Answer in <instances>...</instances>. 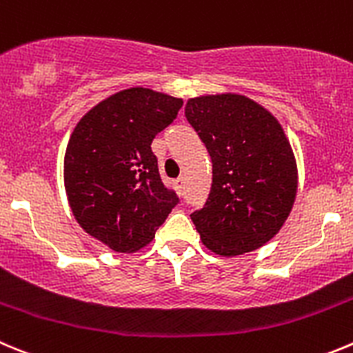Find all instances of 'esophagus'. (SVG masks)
I'll use <instances>...</instances> for the list:
<instances>
[{
    "mask_svg": "<svg viewBox=\"0 0 353 353\" xmlns=\"http://www.w3.org/2000/svg\"><path fill=\"white\" fill-rule=\"evenodd\" d=\"M174 186H176V190L179 193L184 192V177H179V179L174 181Z\"/></svg>",
    "mask_w": 353,
    "mask_h": 353,
    "instance_id": "1",
    "label": "esophagus"
}]
</instances>
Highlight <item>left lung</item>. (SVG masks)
Here are the masks:
<instances>
[{
  "mask_svg": "<svg viewBox=\"0 0 353 353\" xmlns=\"http://www.w3.org/2000/svg\"><path fill=\"white\" fill-rule=\"evenodd\" d=\"M184 114L212 160L209 199L192 214L203 245L226 258L256 251L282 228L298 190L284 128L239 94L190 99Z\"/></svg>",
  "mask_w": 353,
  "mask_h": 353,
  "instance_id": "1",
  "label": "left lung"
}]
</instances>
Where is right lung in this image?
Wrapping results in <instances>:
<instances>
[{
	"label": "right lung",
	"mask_w": 353,
	"mask_h": 353,
	"mask_svg": "<svg viewBox=\"0 0 353 353\" xmlns=\"http://www.w3.org/2000/svg\"><path fill=\"white\" fill-rule=\"evenodd\" d=\"M181 106L183 99L127 88L92 108L69 137L64 186L72 216L113 251L150 243L179 202L161 183L151 143Z\"/></svg>",
	"instance_id": "right-lung-1"
}]
</instances>
